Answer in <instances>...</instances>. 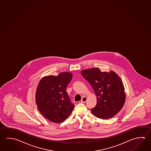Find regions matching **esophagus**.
<instances>
[{"instance_id": "34e87169", "label": "esophagus", "mask_w": 151, "mask_h": 151, "mask_svg": "<svg viewBox=\"0 0 151 151\" xmlns=\"http://www.w3.org/2000/svg\"><path fill=\"white\" fill-rule=\"evenodd\" d=\"M81 102L82 103H86V102L87 101V98L86 96H83L82 98V100H81Z\"/></svg>"}]
</instances>
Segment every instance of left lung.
<instances>
[{
  "label": "left lung",
  "mask_w": 151,
  "mask_h": 151,
  "mask_svg": "<svg viewBox=\"0 0 151 151\" xmlns=\"http://www.w3.org/2000/svg\"><path fill=\"white\" fill-rule=\"evenodd\" d=\"M83 77L87 80L96 96V105L91 109L99 118L108 119L118 114L126 100L122 79L115 72H101L98 68L83 70Z\"/></svg>",
  "instance_id": "1"
}]
</instances>
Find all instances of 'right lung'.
Here are the masks:
<instances>
[{"instance_id":"obj_1","label":"right lung","mask_w":151,"mask_h":151,"mask_svg":"<svg viewBox=\"0 0 151 151\" xmlns=\"http://www.w3.org/2000/svg\"><path fill=\"white\" fill-rule=\"evenodd\" d=\"M72 77V73L63 72L58 76H45L38 84L35 94L37 109L52 122H64L74 108L66 91Z\"/></svg>"}]
</instances>
